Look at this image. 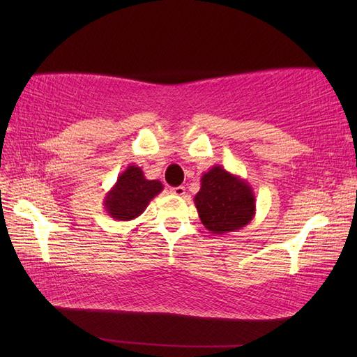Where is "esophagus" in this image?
<instances>
[{
    "mask_svg": "<svg viewBox=\"0 0 357 357\" xmlns=\"http://www.w3.org/2000/svg\"><path fill=\"white\" fill-rule=\"evenodd\" d=\"M169 192L172 193V195H176V197H183L186 193V189L183 188V186H177V188H171Z\"/></svg>",
    "mask_w": 357,
    "mask_h": 357,
    "instance_id": "esophagus-1",
    "label": "esophagus"
}]
</instances>
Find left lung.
Here are the masks:
<instances>
[{"label":"left lung","mask_w":357,"mask_h":357,"mask_svg":"<svg viewBox=\"0 0 357 357\" xmlns=\"http://www.w3.org/2000/svg\"><path fill=\"white\" fill-rule=\"evenodd\" d=\"M193 201L202 225L218 235L243 229L256 213L252 186L220 165L204 172L201 189Z\"/></svg>","instance_id":"1"}]
</instances>
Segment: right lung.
<instances>
[{"instance_id":"1","label":"right lung","mask_w":357,"mask_h":357,"mask_svg":"<svg viewBox=\"0 0 357 357\" xmlns=\"http://www.w3.org/2000/svg\"><path fill=\"white\" fill-rule=\"evenodd\" d=\"M162 189L164 186L159 180H147L143 169L131 164L105 193L104 208L114 220H134L144 213L150 201L159 195Z\"/></svg>"}]
</instances>
